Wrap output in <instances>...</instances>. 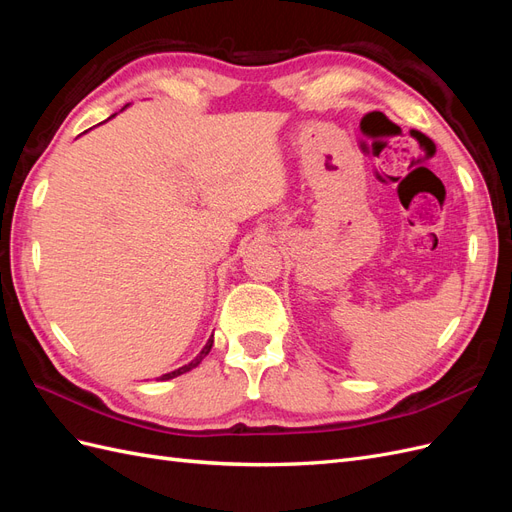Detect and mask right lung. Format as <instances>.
Listing matches in <instances>:
<instances>
[{
  "label": "right lung",
  "instance_id": "1",
  "mask_svg": "<svg viewBox=\"0 0 512 512\" xmlns=\"http://www.w3.org/2000/svg\"><path fill=\"white\" fill-rule=\"evenodd\" d=\"M115 117V115H113ZM108 119H111V117H108ZM211 346H213V335L209 337V342L205 344V348L203 350H200L198 352V356H196V359L194 361H190L188 365H183V367H179V369H175V371H168V374H164V376H160V380H170V378H177V376H181V374H185V371H190V369H194V367H198L200 365V361H203L205 359V356L209 354V350H211Z\"/></svg>",
  "mask_w": 512,
  "mask_h": 512
}]
</instances>
